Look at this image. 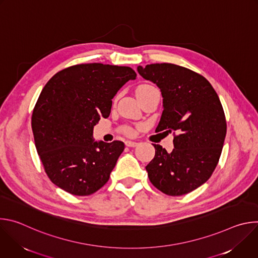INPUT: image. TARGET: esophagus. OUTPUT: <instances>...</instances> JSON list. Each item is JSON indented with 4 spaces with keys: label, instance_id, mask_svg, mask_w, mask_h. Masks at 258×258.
Wrapping results in <instances>:
<instances>
[{
    "label": "esophagus",
    "instance_id": "34e87169",
    "mask_svg": "<svg viewBox=\"0 0 258 258\" xmlns=\"http://www.w3.org/2000/svg\"><path fill=\"white\" fill-rule=\"evenodd\" d=\"M138 145L137 142H133V141H126L125 142V146L127 147H136Z\"/></svg>",
    "mask_w": 258,
    "mask_h": 258
}]
</instances>
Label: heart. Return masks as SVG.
<instances>
[{
	"instance_id": "obj_1",
	"label": "heart",
	"mask_w": 258,
	"mask_h": 258,
	"mask_svg": "<svg viewBox=\"0 0 258 258\" xmlns=\"http://www.w3.org/2000/svg\"><path fill=\"white\" fill-rule=\"evenodd\" d=\"M153 89H155V88L152 87V86H150V85H142V86H140V87L137 89L136 93L139 94V93L149 92V91H151V90H153ZM121 132H122L123 134H125L126 136H132V135H134V130H133L131 126H123V127L121 128Z\"/></svg>"
}]
</instances>
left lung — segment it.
<instances>
[{
    "label": "left lung",
    "instance_id": "obj_1",
    "mask_svg": "<svg viewBox=\"0 0 258 258\" xmlns=\"http://www.w3.org/2000/svg\"><path fill=\"white\" fill-rule=\"evenodd\" d=\"M145 80L160 89L163 112L157 133H173L171 153L153 144L155 156L146 166L152 185L169 196L188 194L211 176L227 134L222 103L199 73L171 63L138 67Z\"/></svg>",
    "mask_w": 258,
    "mask_h": 258
}]
</instances>
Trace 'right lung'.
I'll use <instances>...</instances> for the list:
<instances>
[{
    "label": "right lung",
    "instance_id": "obj_1",
    "mask_svg": "<svg viewBox=\"0 0 258 258\" xmlns=\"http://www.w3.org/2000/svg\"><path fill=\"white\" fill-rule=\"evenodd\" d=\"M136 77L127 66L86 63L57 72L46 84L33 108L31 127L54 185L89 196L108 181L124 144L94 142L93 128L109 116L118 90Z\"/></svg>",
    "mask_w": 258,
    "mask_h": 258
}]
</instances>
